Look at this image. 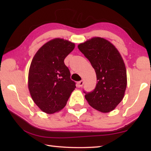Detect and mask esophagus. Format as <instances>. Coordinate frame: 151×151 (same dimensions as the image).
Returning <instances> with one entry per match:
<instances>
[{
    "mask_svg": "<svg viewBox=\"0 0 151 151\" xmlns=\"http://www.w3.org/2000/svg\"><path fill=\"white\" fill-rule=\"evenodd\" d=\"M84 85V81L83 80H82V81H79L78 83H77V86H78V87H81L82 86H83Z\"/></svg>",
    "mask_w": 151,
    "mask_h": 151,
    "instance_id": "esophagus-1",
    "label": "esophagus"
}]
</instances>
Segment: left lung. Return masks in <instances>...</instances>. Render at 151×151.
Masks as SVG:
<instances>
[{"label": "left lung", "mask_w": 151, "mask_h": 151, "mask_svg": "<svg viewBox=\"0 0 151 151\" xmlns=\"http://www.w3.org/2000/svg\"><path fill=\"white\" fill-rule=\"evenodd\" d=\"M95 70L97 83L93 92L86 94L89 105L104 113L116 108L127 88V70L119 51L108 40L93 37L78 45Z\"/></svg>", "instance_id": "left-lung-1"}]
</instances>
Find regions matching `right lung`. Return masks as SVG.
I'll return each mask as SVG.
<instances>
[{
  "instance_id": "1",
  "label": "right lung",
  "mask_w": 151,
  "mask_h": 151,
  "mask_svg": "<svg viewBox=\"0 0 151 151\" xmlns=\"http://www.w3.org/2000/svg\"><path fill=\"white\" fill-rule=\"evenodd\" d=\"M75 47V43L56 38L43 45L32 58L28 87L34 103L45 113L53 114L62 110L76 88L64 63Z\"/></svg>"
}]
</instances>
